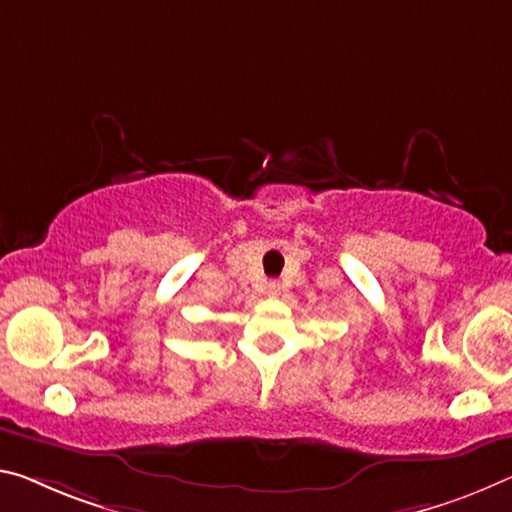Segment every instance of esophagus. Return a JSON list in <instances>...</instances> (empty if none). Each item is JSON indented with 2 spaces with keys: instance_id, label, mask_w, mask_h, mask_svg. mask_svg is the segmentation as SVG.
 Segmentation results:
<instances>
[{
  "instance_id": "obj_1",
  "label": "esophagus",
  "mask_w": 512,
  "mask_h": 512,
  "mask_svg": "<svg viewBox=\"0 0 512 512\" xmlns=\"http://www.w3.org/2000/svg\"><path fill=\"white\" fill-rule=\"evenodd\" d=\"M280 289H282V285L278 280H271L269 285H266V294L269 296H280Z\"/></svg>"
}]
</instances>
